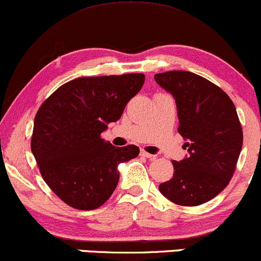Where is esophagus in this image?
<instances>
[{"instance_id":"obj_1","label":"esophagus","mask_w":261,"mask_h":261,"mask_svg":"<svg viewBox=\"0 0 261 261\" xmlns=\"http://www.w3.org/2000/svg\"><path fill=\"white\" fill-rule=\"evenodd\" d=\"M140 155L142 156H144V158H148V159H150V160H155L156 159V155H152V154H150V152H148V151H145V150H140Z\"/></svg>"}]
</instances>
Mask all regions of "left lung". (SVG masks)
<instances>
[{
    "mask_svg": "<svg viewBox=\"0 0 261 261\" xmlns=\"http://www.w3.org/2000/svg\"><path fill=\"white\" fill-rule=\"evenodd\" d=\"M155 81L176 100L178 133L188 149L185 160L172 161V178L159 189L182 206L206 203L226 188L237 166L243 130L236 107L221 88L195 73L170 70Z\"/></svg>",
    "mask_w": 261,
    "mask_h": 261,
    "instance_id": "left-lung-1",
    "label": "left lung"
}]
</instances>
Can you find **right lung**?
Wrapping results in <instances>:
<instances>
[{
	"mask_svg": "<svg viewBox=\"0 0 261 261\" xmlns=\"http://www.w3.org/2000/svg\"><path fill=\"white\" fill-rule=\"evenodd\" d=\"M144 81L142 73L76 78L39 107L30 148L46 185L63 203L100 207L117 187L118 165L139 155L138 146L116 148L101 133L121 118Z\"/></svg>",
	"mask_w": 261,
	"mask_h": 261,
	"instance_id": "1",
	"label": "right lung"
}]
</instances>
